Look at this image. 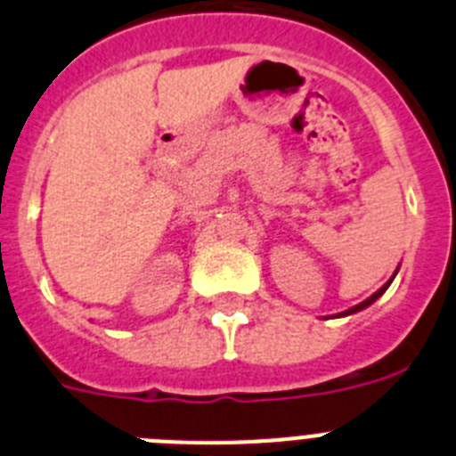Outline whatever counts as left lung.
<instances>
[{
    "mask_svg": "<svg viewBox=\"0 0 456 456\" xmlns=\"http://www.w3.org/2000/svg\"><path fill=\"white\" fill-rule=\"evenodd\" d=\"M393 278H395V276H393ZM390 283H393V281H388V283H386V285H384V288H381V289H377V292H374V294H372V297H370V299H365V301H363V304H358V305H354V308H349V310H347V313H345V315H352V313H358V310H363V308H368V305H370V304H374V301H377V299H379V297H381V294H384V292H386V289H388V285H390Z\"/></svg>",
    "mask_w": 456,
    "mask_h": 456,
    "instance_id": "8db88e82",
    "label": "left lung"
}]
</instances>
